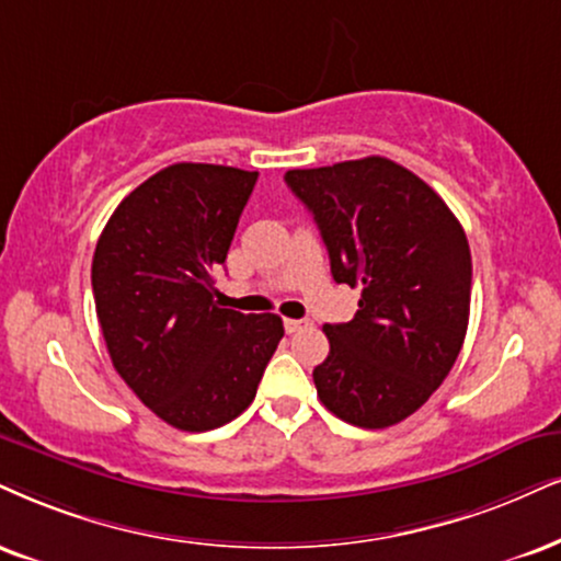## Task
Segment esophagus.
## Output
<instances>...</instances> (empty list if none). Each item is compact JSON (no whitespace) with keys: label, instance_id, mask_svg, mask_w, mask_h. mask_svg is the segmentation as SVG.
<instances>
[{"label":"esophagus","instance_id":"esophagus-1","mask_svg":"<svg viewBox=\"0 0 561 561\" xmlns=\"http://www.w3.org/2000/svg\"><path fill=\"white\" fill-rule=\"evenodd\" d=\"M283 328H286V333H299V330L312 328V320H286Z\"/></svg>","mask_w":561,"mask_h":561}]
</instances>
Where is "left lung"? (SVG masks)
<instances>
[{
	"label": "left lung",
	"mask_w": 561,
	"mask_h": 561,
	"mask_svg": "<svg viewBox=\"0 0 561 561\" xmlns=\"http://www.w3.org/2000/svg\"><path fill=\"white\" fill-rule=\"evenodd\" d=\"M335 283L362 288L351 322L324 324L312 377L337 419L385 428L416 413L453 369L471 314V249L426 182L382 156L294 169Z\"/></svg>",
	"instance_id": "left-lung-1"
}]
</instances>
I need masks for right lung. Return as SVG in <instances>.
Here are the masks:
<instances>
[{"label": "right lung", "mask_w": 561, "mask_h": 561, "mask_svg": "<svg viewBox=\"0 0 561 561\" xmlns=\"http://www.w3.org/2000/svg\"><path fill=\"white\" fill-rule=\"evenodd\" d=\"M257 171L174 163L122 199L93 254V296L119 377L158 419L210 432L247 411L283 337L278 314L224 309V265Z\"/></svg>", "instance_id": "add662e5"}]
</instances>
